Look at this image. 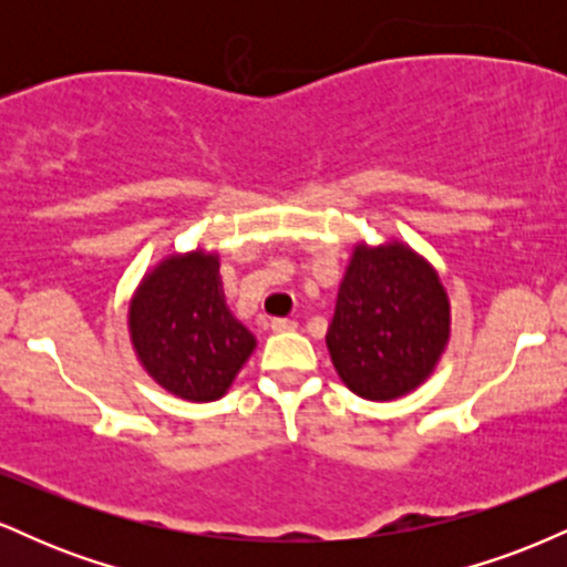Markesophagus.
<instances>
[{
  "label": "esophagus",
  "instance_id": "esophagus-1",
  "mask_svg": "<svg viewBox=\"0 0 567 567\" xmlns=\"http://www.w3.org/2000/svg\"><path fill=\"white\" fill-rule=\"evenodd\" d=\"M296 328H298L296 320H285V317L271 320V330H275V333H288V330H296Z\"/></svg>",
  "mask_w": 567,
  "mask_h": 567
}]
</instances>
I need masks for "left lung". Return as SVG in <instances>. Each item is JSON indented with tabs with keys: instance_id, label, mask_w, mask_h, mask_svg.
<instances>
[{
	"instance_id": "obj_1",
	"label": "left lung",
	"mask_w": 567,
	"mask_h": 567,
	"mask_svg": "<svg viewBox=\"0 0 567 567\" xmlns=\"http://www.w3.org/2000/svg\"><path fill=\"white\" fill-rule=\"evenodd\" d=\"M447 341L451 301L437 269L400 239L357 243L324 336L338 379L365 400H396L434 373Z\"/></svg>"
}]
</instances>
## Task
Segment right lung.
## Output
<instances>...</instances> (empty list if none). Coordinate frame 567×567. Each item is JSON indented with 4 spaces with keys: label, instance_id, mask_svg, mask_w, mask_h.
I'll return each mask as SVG.
<instances>
[{
    "label": "right lung",
    "instance_id": "1",
    "mask_svg": "<svg viewBox=\"0 0 567 567\" xmlns=\"http://www.w3.org/2000/svg\"><path fill=\"white\" fill-rule=\"evenodd\" d=\"M218 252H173L130 298L127 330L141 368L188 402L220 400L256 349L226 306Z\"/></svg>",
    "mask_w": 567,
    "mask_h": 567
}]
</instances>
